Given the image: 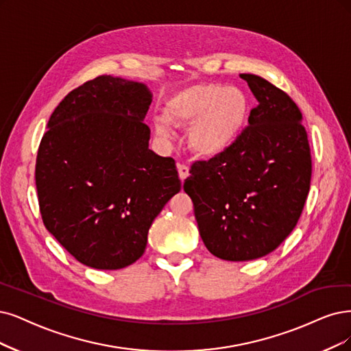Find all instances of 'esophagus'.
<instances>
[{
    "label": "esophagus",
    "mask_w": 351,
    "mask_h": 351,
    "mask_svg": "<svg viewBox=\"0 0 351 351\" xmlns=\"http://www.w3.org/2000/svg\"><path fill=\"white\" fill-rule=\"evenodd\" d=\"M178 172H179V178L180 180H185L189 176V167L184 163H179L178 165Z\"/></svg>",
    "instance_id": "esophagus-1"
}]
</instances>
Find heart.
<instances>
[{
    "instance_id": "b5f03b06",
    "label": "heart",
    "mask_w": 351,
    "mask_h": 351,
    "mask_svg": "<svg viewBox=\"0 0 351 351\" xmlns=\"http://www.w3.org/2000/svg\"><path fill=\"white\" fill-rule=\"evenodd\" d=\"M169 121L189 125L188 145L204 158L228 150L247 121L249 101L241 89L221 84H197L180 89L166 102ZM158 133L171 134L165 120L156 123Z\"/></svg>"
}]
</instances>
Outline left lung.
I'll list each match as a JSON object with an SVG mask.
<instances>
[{"instance_id":"obj_1","label":"left lung","mask_w":351,"mask_h":351,"mask_svg":"<svg viewBox=\"0 0 351 351\" xmlns=\"http://www.w3.org/2000/svg\"><path fill=\"white\" fill-rule=\"evenodd\" d=\"M240 76L258 101L249 125L224 153L193 162L184 182L206 249L231 262L263 257L291 234L313 173L293 99L261 76Z\"/></svg>"}]
</instances>
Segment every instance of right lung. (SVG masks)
I'll return each instance as SVG.
<instances>
[{"label":"right lung","instance_id":"1","mask_svg":"<svg viewBox=\"0 0 351 351\" xmlns=\"http://www.w3.org/2000/svg\"><path fill=\"white\" fill-rule=\"evenodd\" d=\"M146 85L102 75L50 115L36 159L43 224L77 262L101 270L134 263L166 202L180 191L172 158L149 149Z\"/></svg>","mask_w":351,"mask_h":351}]
</instances>
